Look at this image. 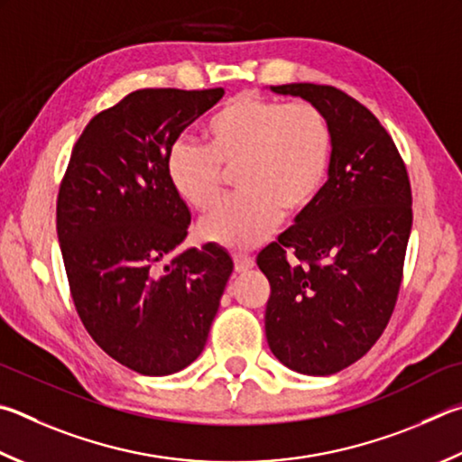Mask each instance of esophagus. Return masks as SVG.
<instances>
[{
    "mask_svg": "<svg viewBox=\"0 0 462 462\" xmlns=\"http://www.w3.org/2000/svg\"><path fill=\"white\" fill-rule=\"evenodd\" d=\"M234 271L236 273H246L254 266V258H250L246 254H234Z\"/></svg>",
    "mask_w": 462,
    "mask_h": 462,
    "instance_id": "esophagus-1",
    "label": "esophagus"
}]
</instances>
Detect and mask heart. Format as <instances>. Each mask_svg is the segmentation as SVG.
Wrapping results in <instances>:
<instances>
[{
	"label": "heart",
	"mask_w": 462,
	"mask_h": 462,
	"mask_svg": "<svg viewBox=\"0 0 462 462\" xmlns=\"http://www.w3.org/2000/svg\"><path fill=\"white\" fill-rule=\"evenodd\" d=\"M206 147L173 143L165 159L171 188L208 214L222 199L226 173H236L240 196L199 224L214 245L246 250L271 236L282 214L311 208L329 175L333 131L321 108L242 92L226 100L204 125Z\"/></svg>",
	"instance_id": "b5f03b06"
}]
</instances>
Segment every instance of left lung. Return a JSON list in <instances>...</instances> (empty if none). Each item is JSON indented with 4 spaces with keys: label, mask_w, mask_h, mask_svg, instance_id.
<instances>
[{
    "label": "left lung",
    "mask_w": 462,
    "mask_h": 462,
    "mask_svg": "<svg viewBox=\"0 0 462 462\" xmlns=\"http://www.w3.org/2000/svg\"><path fill=\"white\" fill-rule=\"evenodd\" d=\"M271 88L321 108L333 155L317 202L256 256L271 282L266 339L291 370L329 375L364 357L390 321L404 276L412 189L390 133L359 100L311 82Z\"/></svg>",
    "instance_id": "1"
}]
</instances>
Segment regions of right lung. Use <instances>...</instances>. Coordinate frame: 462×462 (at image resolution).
<instances>
[{
	"mask_svg": "<svg viewBox=\"0 0 462 462\" xmlns=\"http://www.w3.org/2000/svg\"><path fill=\"white\" fill-rule=\"evenodd\" d=\"M224 88H141L90 119L56 199L70 295L115 362L143 375L183 370L202 354L234 263L208 242L173 254L191 214L165 159Z\"/></svg>",
	"mask_w": 462,
	"mask_h": 462,
	"instance_id": "add662e5",
	"label": "right lung"
}]
</instances>
